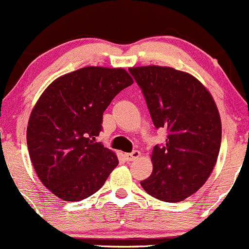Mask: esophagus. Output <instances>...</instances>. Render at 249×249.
<instances>
[{
    "mask_svg": "<svg viewBox=\"0 0 249 249\" xmlns=\"http://www.w3.org/2000/svg\"><path fill=\"white\" fill-rule=\"evenodd\" d=\"M140 155H141V153H140L139 150H133L132 153L124 154V158H125V160H127V161H134V160H136V159H138Z\"/></svg>",
    "mask_w": 249,
    "mask_h": 249,
    "instance_id": "34e87169",
    "label": "esophagus"
}]
</instances>
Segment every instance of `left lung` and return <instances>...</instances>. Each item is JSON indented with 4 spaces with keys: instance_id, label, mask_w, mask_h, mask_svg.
I'll return each instance as SVG.
<instances>
[{
    "instance_id": "1",
    "label": "left lung",
    "mask_w": 249,
    "mask_h": 249,
    "mask_svg": "<svg viewBox=\"0 0 249 249\" xmlns=\"http://www.w3.org/2000/svg\"><path fill=\"white\" fill-rule=\"evenodd\" d=\"M166 143L152 153L153 173L141 181L148 194L178 202L207 181L221 146V119L213 97L199 80L170 67L129 68Z\"/></svg>"
}]
</instances>
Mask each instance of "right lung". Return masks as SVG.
I'll return each instance as SVG.
<instances>
[{
    "label": "right lung",
    "instance_id": "add662e5",
    "mask_svg": "<svg viewBox=\"0 0 249 249\" xmlns=\"http://www.w3.org/2000/svg\"><path fill=\"white\" fill-rule=\"evenodd\" d=\"M124 68L85 67L52 82L36 102L27 128L30 160L41 182L64 201H80L105 185L119 164L95 139L103 111L133 85Z\"/></svg>",
    "mask_w": 249,
    "mask_h": 249
}]
</instances>
